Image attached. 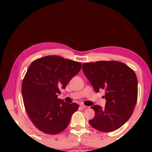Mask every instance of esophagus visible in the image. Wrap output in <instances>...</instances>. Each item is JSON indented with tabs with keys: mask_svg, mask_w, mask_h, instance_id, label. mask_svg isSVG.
<instances>
[{
	"mask_svg": "<svg viewBox=\"0 0 152 152\" xmlns=\"http://www.w3.org/2000/svg\"><path fill=\"white\" fill-rule=\"evenodd\" d=\"M80 107H81V109H86L87 106H85V105H83V104H81V105H80Z\"/></svg>",
	"mask_w": 152,
	"mask_h": 152,
	"instance_id": "obj_1",
	"label": "esophagus"
}]
</instances>
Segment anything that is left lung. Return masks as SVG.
<instances>
[{"mask_svg": "<svg viewBox=\"0 0 152 152\" xmlns=\"http://www.w3.org/2000/svg\"><path fill=\"white\" fill-rule=\"evenodd\" d=\"M83 72L98 92L105 90V107L94 105V118L90 125L102 132L118 129L131 117L138 96V81L135 72L128 66L119 61H100L85 63Z\"/></svg>", "mask_w": 152, "mask_h": 152, "instance_id": "1", "label": "left lung"}]
</instances>
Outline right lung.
<instances>
[{
    "label": "right lung",
    "instance_id": "1",
    "mask_svg": "<svg viewBox=\"0 0 152 152\" xmlns=\"http://www.w3.org/2000/svg\"><path fill=\"white\" fill-rule=\"evenodd\" d=\"M81 69V63L58 56L31 63L23 80L22 96L26 112L38 129L48 134L66 129L79 106L66 103L58 96Z\"/></svg>",
    "mask_w": 152,
    "mask_h": 152
}]
</instances>
